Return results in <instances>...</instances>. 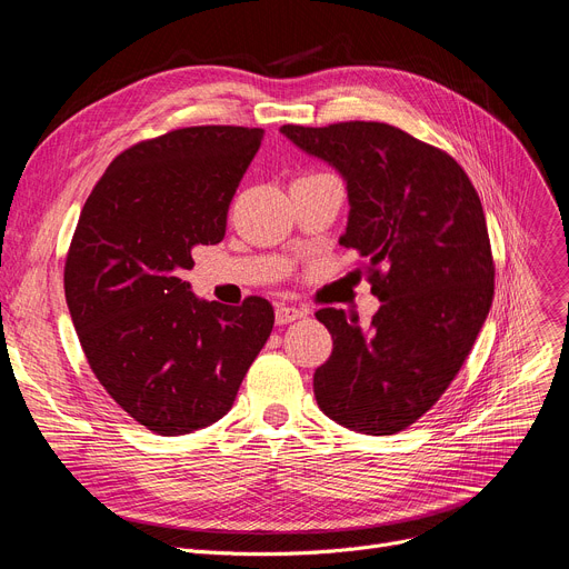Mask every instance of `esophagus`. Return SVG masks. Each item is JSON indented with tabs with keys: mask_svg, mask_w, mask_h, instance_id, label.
I'll list each match as a JSON object with an SVG mask.
<instances>
[{
	"mask_svg": "<svg viewBox=\"0 0 569 569\" xmlns=\"http://www.w3.org/2000/svg\"><path fill=\"white\" fill-rule=\"evenodd\" d=\"M307 313H309V309H305V307L279 305V307H277V322H279V325H288V322H292V320L305 318Z\"/></svg>",
	"mask_w": 569,
	"mask_h": 569,
	"instance_id": "obj_1",
	"label": "esophagus"
}]
</instances>
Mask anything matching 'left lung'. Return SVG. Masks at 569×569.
Returning a JSON list of instances; mask_svg holds the SVG:
<instances>
[{
    "label": "left lung",
    "mask_w": 569,
    "mask_h": 569,
    "mask_svg": "<svg viewBox=\"0 0 569 569\" xmlns=\"http://www.w3.org/2000/svg\"><path fill=\"white\" fill-rule=\"evenodd\" d=\"M281 133L346 177L341 244L360 251L382 302L365 332L341 309L316 313L335 339L313 373L316 401L341 427L392 436L445 395L491 309L482 200L450 154L392 124H286Z\"/></svg>",
    "instance_id": "8db88e82"
}]
</instances>
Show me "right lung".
Returning a JSON list of instances; mask_svg holds the SVG:
<instances>
[{
    "mask_svg": "<svg viewBox=\"0 0 569 569\" xmlns=\"http://www.w3.org/2000/svg\"><path fill=\"white\" fill-rule=\"evenodd\" d=\"M262 129L187 127L114 157L89 193L64 262L87 365L112 401L159 436L230 410L274 327L258 295L200 302L182 279L196 244H219Z\"/></svg>",
    "mask_w": 569,
    "mask_h": 569,
    "instance_id": "1",
    "label": "right lung"
}]
</instances>
